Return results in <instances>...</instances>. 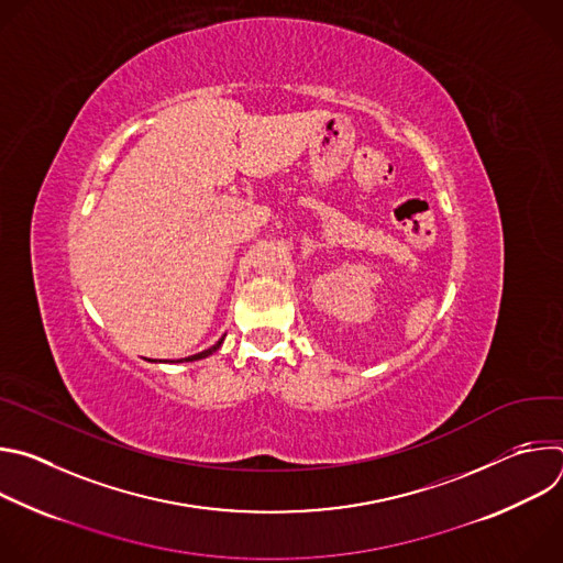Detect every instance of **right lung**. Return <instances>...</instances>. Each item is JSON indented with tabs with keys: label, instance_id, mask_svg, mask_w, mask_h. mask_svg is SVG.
Masks as SVG:
<instances>
[{
	"label": "right lung",
	"instance_id": "1",
	"mask_svg": "<svg viewBox=\"0 0 563 563\" xmlns=\"http://www.w3.org/2000/svg\"><path fill=\"white\" fill-rule=\"evenodd\" d=\"M222 341H224V339H220V341H218L216 345H211L209 350H205V352H198V354H194V356H187V358H180V361H176V363H191V361H200V358H207L209 354H213V352H216V350L222 345ZM159 363H163V361H159ZM165 363H169V361H165ZM172 363H174V361H172Z\"/></svg>",
	"mask_w": 563,
	"mask_h": 563
}]
</instances>
